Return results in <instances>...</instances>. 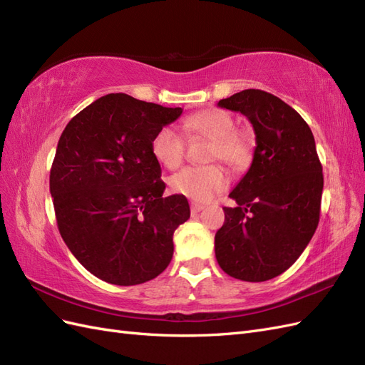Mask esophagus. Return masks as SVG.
I'll return each instance as SVG.
<instances>
[{
  "mask_svg": "<svg viewBox=\"0 0 365 365\" xmlns=\"http://www.w3.org/2000/svg\"><path fill=\"white\" fill-rule=\"evenodd\" d=\"M204 210V205H201V204H196V202H192V205H190V212H192V215L195 216V215H197L200 212H202Z\"/></svg>",
  "mask_w": 365,
  "mask_h": 365,
  "instance_id": "obj_1",
  "label": "esophagus"
}]
</instances>
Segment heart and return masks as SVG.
I'll list each match as a JSON object with an SVG mask.
<instances>
[{"instance_id":"heart-1","label":"heart","mask_w":365,"mask_h":365,"mask_svg":"<svg viewBox=\"0 0 365 365\" xmlns=\"http://www.w3.org/2000/svg\"><path fill=\"white\" fill-rule=\"evenodd\" d=\"M184 129L189 135L212 140L208 161H224L235 170L247 169L254 155V140L248 130L236 129L235 118L220 109H205L187 117ZM152 155L168 169H176L184 161L185 140L173 126L161 128L150 143ZM230 176L219 164L185 168L172 176L170 187L195 202H208L227 190Z\"/></svg>"}]
</instances>
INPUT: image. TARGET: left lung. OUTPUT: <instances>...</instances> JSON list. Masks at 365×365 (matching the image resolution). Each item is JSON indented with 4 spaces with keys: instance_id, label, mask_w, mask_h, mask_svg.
<instances>
[{
    "instance_id": "8db88e82",
    "label": "left lung",
    "mask_w": 365,
    "mask_h": 365,
    "mask_svg": "<svg viewBox=\"0 0 365 365\" xmlns=\"http://www.w3.org/2000/svg\"><path fill=\"white\" fill-rule=\"evenodd\" d=\"M217 106L244 114L256 132L251 168L230 193L215 236L219 267L244 282L284 272L311 242L319 220L323 165L311 128L294 108L262 90H244Z\"/></svg>"
}]
</instances>
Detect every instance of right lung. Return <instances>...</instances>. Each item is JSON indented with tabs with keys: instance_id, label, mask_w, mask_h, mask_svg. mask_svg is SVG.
Instances as JSON below:
<instances>
[{
	"instance_id": "1",
	"label": "right lung",
	"mask_w": 365,
	"mask_h": 365,
	"mask_svg": "<svg viewBox=\"0 0 365 365\" xmlns=\"http://www.w3.org/2000/svg\"><path fill=\"white\" fill-rule=\"evenodd\" d=\"M181 113L106 94L62 132L50 170L58 228L73 256L103 282L145 283L172 260L173 233L190 207L181 195L163 196L150 143Z\"/></svg>"
}]
</instances>
